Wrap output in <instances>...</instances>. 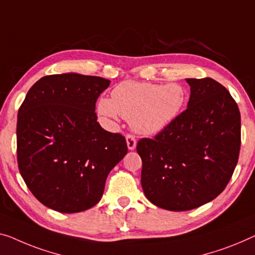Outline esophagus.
<instances>
[{"label":"esophagus","instance_id":"esophagus-1","mask_svg":"<svg viewBox=\"0 0 255 255\" xmlns=\"http://www.w3.org/2000/svg\"><path fill=\"white\" fill-rule=\"evenodd\" d=\"M126 142H127V146L129 150H134L136 147V138L134 135L131 134H128L126 136Z\"/></svg>","mask_w":255,"mask_h":255}]
</instances>
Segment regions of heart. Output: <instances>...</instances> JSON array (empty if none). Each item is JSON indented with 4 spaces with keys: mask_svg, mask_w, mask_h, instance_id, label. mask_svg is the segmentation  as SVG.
<instances>
[{
    "mask_svg": "<svg viewBox=\"0 0 255 255\" xmlns=\"http://www.w3.org/2000/svg\"><path fill=\"white\" fill-rule=\"evenodd\" d=\"M185 100V90L177 83L124 81L112 90V100L100 98L97 111L109 121L121 116L139 134L157 135L176 119Z\"/></svg>",
    "mask_w": 255,
    "mask_h": 255,
    "instance_id": "b5f03b06",
    "label": "heart"
}]
</instances>
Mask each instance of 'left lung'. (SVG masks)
<instances>
[{"label":"left lung","instance_id":"left-lung-1","mask_svg":"<svg viewBox=\"0 0 255 255\" xmlns=\"http://www.w3.org/2000/svg\"><path fill=\"white\" fill-rule=\"evenodd\" d=\"M185 111L154 138L138 140L144 195L164 210L190 211L221 193L237 165L241 113L221 83L185 79Z\"/></svg>","mask_w":255,"mask_h":255}]
</instances>
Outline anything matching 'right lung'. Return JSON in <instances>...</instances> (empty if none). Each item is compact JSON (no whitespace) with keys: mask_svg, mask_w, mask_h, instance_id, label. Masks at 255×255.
<instances>
[{"mask_svg":"<svg viewBox=\"0 0 255 255\" xmlns=\"http://www.w3.org/2000/svg\"><path fill=\"white\" fill-rule=\"evenodd\" d=\"M110 80L78 73L47 75L28 90L18 111L17 159L34 197L51 210L95 206L105 181L127 154L123 135L97 123L96 101Z\"/></svg>","mask_w":255,"mask_h":255,"instance_id":"right-lung-1","label":"right lung"}]
</instances>
